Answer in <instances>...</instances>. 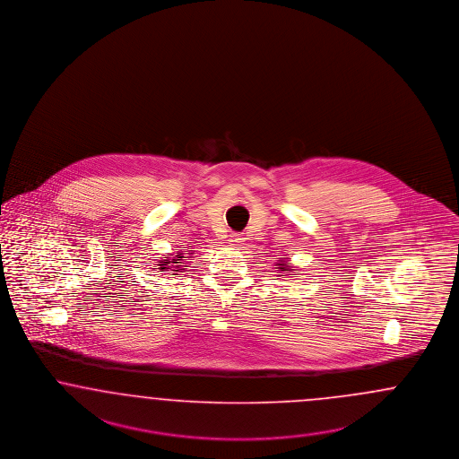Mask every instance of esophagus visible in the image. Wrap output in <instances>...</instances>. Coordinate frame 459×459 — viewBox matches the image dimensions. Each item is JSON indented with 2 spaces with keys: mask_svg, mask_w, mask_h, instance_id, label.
<instances>
[{
  "mask_svg": "<svg viewBox=\"0 0 459 459\" xmlns=\"http://www.w3.org/2000/svg\"><path fill=\"white\" fill-rule=\"evenodd\" d=\"M229 242H230L232 246H242V244H244V238H242L238 232H232V234L229 236Z\"/></svg>",
  "mask_w": 459,
  "mask_h": 459,
  "instance_id": "34e87169",
  "label": "esophagus"
}]
</instances>
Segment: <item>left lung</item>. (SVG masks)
I'll return each mask as SVG.
<instances>
[{
  "label": "left lung",
  "mask_w": 459,
  "mask_h": 459,
  "mask_svg": "<svg viewBox=\"0 0 459 459\" xmlns=\"http://www.w3.org/2000/svg\"><path fill=\"white\" fill-rule=\"evenodd\" d=\"M281 266H283V268H281V272H289V270H285V268H289L287 264H281Z\"/></svg>",
  "instance_id": "obj_1"
}]
</instances>
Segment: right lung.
Instances as JSON below:
<instances>
[{"instance_id":"1","label":"right lung","mask_w":459,"mask_h":459,"mask_svg":"<svg viewBox=\"0 0 459 459\" xmlns=\"http://www.w3.org/2000/svg\"><path fill=\"white\" fill-rule=\"evenodd\" d=\"M169 263H179V259H170V261H169V259H165L164 264H160V268L164 270V268H167V264H169ZM172 272H179V270H172Z\"/></svg>"}]
</instances>
